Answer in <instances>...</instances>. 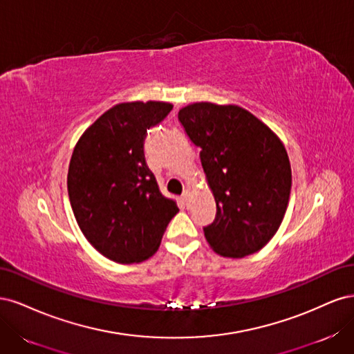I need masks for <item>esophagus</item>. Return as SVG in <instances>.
<instances>
[{
  "label": "esophagus",
  "instance_id": "esophagus-1",
  "mask_svg": "<svg viewBox=\"0 0 354 354\" xmlns=\"http://www.w3.org/2000/svg\"><path fill=\"white\" fill-rule=\"evenodd\" d=\"M190 195H192V190H190V189H185V192H183V195H181V198H183L185 202H187L189 198H190Z\"/></svg>",
  "mask_w": 354,
  "mask_h": 354
}]
</instances>
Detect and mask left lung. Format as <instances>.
<instances>
[{
    "mask_svg": "<svg viewBox=\"0 0 354 354\" xmlns=\"http://www.w3.org/2000/svg\"><path fill=\"white\" fill-rule=\"evenodd\" d=\"M201 151L217 217L203 229L217 254L242 259L279 229L291 194V164L277 134L238 104L190 103L178 111Z\"/></svg>",
    "mask_w": 354,
    "mask_h": 354,
    "instance_id": "obj_1",
    "label": "left lung"
}]
</instances>
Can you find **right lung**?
I'll return each instance as SVG.
<instances>
[{
    "label": "right lung",
    "mask_w": 354,
    "mask_h": 354,
    "mask_svg": "<svg viewBox=\"0 0 354 354\" xmlns=\"http://www.w3.org/2000/svg\"><path fill=\"white\" fill-rule=\"evenodd\" d=\"M173 109L168 102L118 103L82 133L68 169L75 220L95 250L121 264L152 257L178 208L160 195L146 165V130Z\"/></svg>",
    "instance_id": "1"
}]
</instances>
